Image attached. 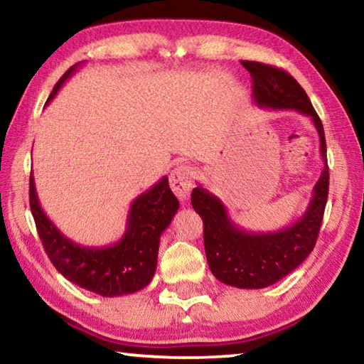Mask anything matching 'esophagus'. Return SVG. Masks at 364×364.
<instances>
[{
  "mask_svg": "<svg viewBox=\"0 0 364 364\" xmlns=\"http://www.w3.org/2000/svg\"><path fill=\"white\" fill-rule=\"evenodd\" d=\"M194 183V171L188 165H178L171 170L170 186L180 200H188Z\"/></svg>",
  "mask_w": 364,
  "mask_h": 364,
  "instance_id": "1",
  "label": "esophagus"
}]
</instances>
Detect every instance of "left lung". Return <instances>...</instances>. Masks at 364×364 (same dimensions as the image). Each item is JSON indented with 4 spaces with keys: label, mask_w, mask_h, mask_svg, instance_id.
Masks as SVG:
<instances>
[{
    "label": "left lung",
    "mask_w": 364,
    "mask_h": 364,
    "mask_svg": "<svg viewBox=\"0 0 364 364\" xmlns=\"http://www.w3.org/2000/svg\"><path fill=\"white\" fill-rule=\"evenodd\" d=\"M254 80V100L260 107L297 110L310 117L319 134L324 162L323 173L313 188L304 217L274 232H249L236 226L217 196L202 186L193 189L191 204L204 221V245L208 267L218 281L239 289H263L301 264L318 239L329 193L324 128L297 80L278 67L241 60Z\"/></svg>",
    "instance_id": "left-lung-1"
}]
</instances>
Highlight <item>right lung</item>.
<instances>
[{
	"label": "right lung",
	"instance_id": "right-lung-1",
	"mask_svg": "<svg viewBox=\"0 0 364 364\" xmlns=\"http://www.w3.org/2000/svg\"><path fill=\"white\" fill-rule=\"evenodd\" d=\"M78 64L70 67L54 86L48 102ZM180 202L164 176L151 189L133 200L127 230L119 242L106 247H85L70 241L46 217L36 196L33 175H30V208L36 231L49 260L64 278L102 297L138 292L149 284L157 268L160 234L171 223Z\"/></svg>",
	"mask_w": 364,
	"mask_h": 364
}]
</instances>
